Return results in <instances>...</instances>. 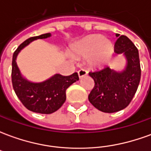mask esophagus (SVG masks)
I'll return each instance as SVG.
<instances>
[{
    "mask_svg": "<svg viewBox=\"0 0 151 151\" xmlns=\"http://www.w3.org/2000/svg\"><path fill=\"white\" fill-rule=\"evenodd\" d=\"M78 73L79 78H82V77H84V76H86V74H87V71H86V70L84 69H80V70H79Z\"/></svg>",
    "mask_w": 151,
    "mask_h": 151,
    "instance_id": "esophagus-1",
    "label": "esophagus"
}]
</instances>
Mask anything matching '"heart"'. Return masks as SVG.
<instances>
[{"mask_svg":"<svg viewBox=\"0 0 151 151\" xmlns=\"http://www.w3.org/2000/svg\"><path fill=\"white\" fill-rule=\"evenodd\" d=\"M113 44L100 35H94L86 38L76 46V54L90 56V63L93 65H100L107 62L113 53Z\"/></svg>","mask_w":151,"mask_h":151,"instance_id":"heart-1","label":"heart"}]
</instances>
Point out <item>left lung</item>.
Masks as SVG:
<instances>
[{"label":"left lung","instance_id":"8db88e82","mask_svg":"<svg viewBox=\"0 0 151 151\" xmlns=\"http://www.w3.org/2000/svg\"><path fill=\"white\" fill-rule=\"evenodd\" d=\"M116 35L118 39L115 43L114 52L125 56V69L116 72L105 66L89 73L95 81V86L88 96L89 101L98 110L107 113L119 111L129 104L141 79L138 50L127 36Z\"/></svg>","mask_w":151,"mask_h":151}]
</instances>
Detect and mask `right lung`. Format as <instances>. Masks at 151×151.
I'll use <instances>...</instances> for the list:
<instances>
[{"label": "right lung", "instance_id": "obj_1", "mask_svg": "<svg viewBox=\"0 0 151 151\" xmlns=\"http://www.w3.org/2000/svg\"><path fill=\"white\" fill-rule=\"evenodd\" d=\"M50 33L29 38L21 43L13 55L12 60V84L18 98L28 110L36 113L51 114L57 111L66 99V90L73 82L79 80L78 73L69 76L55 74L42 82H31L22 76L16 58L22 48L33 40L47 39Z\"/></svg>", "mask_w": 151, "mask_h": 151}]
</instances>
